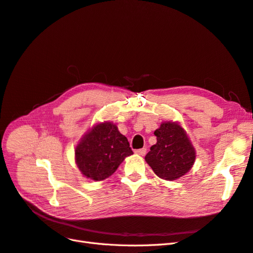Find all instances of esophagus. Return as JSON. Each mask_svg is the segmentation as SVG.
<instances>
[{"instance_id":"34e87169","label":"esophagus","mask_w":253,"mask_h":253,"mask_svg":"<svg viewBox=\"0 0 253 253\" xmlns=\"http://www.w3.org/2000/svg\"><path fill=\"white\" fill-rule=\"evenodd\" d=\"M145 153H147V149H145V148H142V149H139V150H136L135 151V154L140 155V156H144Z\"/></svg>"}]
</instances>
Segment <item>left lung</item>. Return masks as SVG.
Listing matches in <instances>:
<instances>
[{
    "label": "left lung",
    "mask_w": 253,
    "mask_h": 253,
    "mask_svg": "<svg viewBox=\"0 0 253 253\" xmlns=\"http://www.w3.org/2000/svg\"><path fill=\"white\" fill-rule=\"evenodd\" d=\"M157 142L144 159L159 178L176 180L193 167L196 152L179 122L164 121L154 132Z\"/></svg>",
    "instance_id": "1"
}]
</instances>
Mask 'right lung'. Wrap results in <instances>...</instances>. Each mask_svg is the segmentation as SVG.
<instances>
[{
	"instance_id": "add662e5",
	"label": "right lung",
	"mask_w": 253,
	"mask_h": 253,
	"mask_svg": "<svg viewBox=\"0 0 253 253\" xmlns=\"http://www.w3.org/2000/svg\"><path fill=\"white\" fill-rule=\"evenodd\" d=\"M132 154L127 138L118 131L117 126L103 121L81 137L75 148V162L84 177L100 181L110 177Z\"/></svg>"
}]
</instances>
